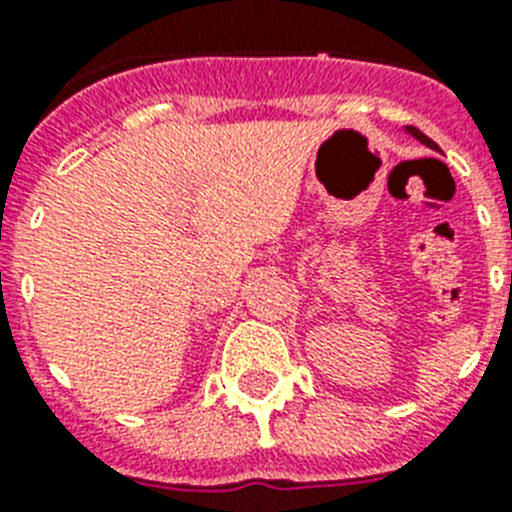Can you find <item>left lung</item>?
Returning <instances> with one entry per match:
<instances>
[{
	"mask_svg": "<svg viewBox=\"0 0 512 512\" xmlns=\"http://www.w3.org/2000/svg\"><path fill=\"white\" fill-rule=\"evenodd\" d=\"M405 133H410V135H413L415 140H420V143H423V146L433 148V151H441V148H438L436 143H433V140L428 138V135H425V133H420V130H418V128H413V125H408V128H405Z\"/></svg>",
	"mask_w": 512,
	"mask_h": 512,
	"instance_id": "8db88e82",
	"label": "left lung"
}]
</instances>
